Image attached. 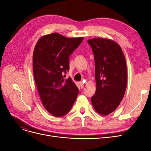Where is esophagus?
I'll use <instances>...</instances> for the list:
<instances>
[{
    "mask_svg": "<svg viewBox=\"0 0 151 151\" xmlns=\"http://www.w3.org/2000/svg\"><path fill=\"white\" fill-rule=\"evenodd\" d=\"M79 86H80L81 88H83V87H84V84H83V83H82V82H79Z\"/></svg>",
    "mask_w": 151,
    "mask_h": 151,
    "instance_id": "34e87169",
    "label": "esophagus"
}]
</instances>
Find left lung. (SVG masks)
Here are the masks:
<instances>
[{"label": "left lung", "instance_id": "left-lung-1", "mask_svg": "<svg viewBox=\"0 0 151 151\" xmlns=\"http://www.w3.org/2000/svg\"><path fill=\"white\" fill-rule=\"evenodd\" d=\"M94 54L96 93L91 98L95 110L102 115L115 111L124 96L127 83L125 58L120 45L102 38L88 40Z\"/></svg>", "mask_w": 151, "mask_h": 151}]
</instances>
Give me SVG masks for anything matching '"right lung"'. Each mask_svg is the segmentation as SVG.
I'll list each match as a JSON object with an SVG mask.
<instances>
[{
  "mask_svg": "<svg viewBox=\"0 0 151 151\" xmlns=\"http://www.w3.org/2000/svg\"><path fill=\"white\" fill-rule=\"evenodd\" d=\"M84 38H70L57 33L41 37L33 55L35 83L45 109L60 117L69 112L79 93L70 77L63 74L69 70V57Z\"/></svg>",
  "mask_w": 151,
  "mask_h": 151,
  "instance_id": "obj_1",
  "label": "right lung"
}]
</instances>
